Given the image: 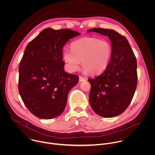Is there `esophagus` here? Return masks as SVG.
<instances>
[{
  "mask_svg": "<svg viewBox=\"0 0 155 155\" xmlns=\"http://www.w3.org/2000/svg\"><path fill=\"white\" fill-rule=\"evenodd\" d=\"M85 80H86V79H85L84 77H81V76H80V77H79V81H80V82L84 81Z\"/></svg>",
  "mask_w": 155,
  "mask_h": 155,
  "instance_id": "1",
  "label": "esophagus"
}]
</instances>
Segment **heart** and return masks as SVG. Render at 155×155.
Wrapping results in <instances>:
<instances>
[{"mask_svg": "<svg viewBox=\"0 0 155 155\" xmlns=\"http://www.w3.org/2000/svg\"><path fill=\"white\" fill-rule=\"evenodd\" d=\"M112 55V47L108 41L94 37H83L74 41L71 50H64L62 59L69 72L77 71L81 61L85 71L97 74L108 67Z\"/></svg>", "mask_w": 155, "mask_h": 155, "instance_id": "b5f03b06", "label": "heart"}]
</instances>
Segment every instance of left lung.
Instances as JSON below:
<instances>
[{
    "label": "left lung",
    "instance_id": "8db88e82",
    "mask_svg": "<svg viewBox=\"0 0 155 155\" xmlns=\"http://www.w3.org/2000/svg\"><path fill=\"white\" fill-rule=\"evenodd\" d=\"M87 32L108 36L111 41L112 55L108 67L88 81L94 112L102 117H115L124 111L133 98L137 83V60L126 38L115 31L94 28Z\"/></svg>",
    "mask_w": 155,
    "mask_h": 155
}]
</instances>
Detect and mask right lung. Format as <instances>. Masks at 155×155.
<instances>
[{"mask_svg":"<svg viewBox=\"0 0 155 155\" xmlns=\"http://www.w3.org/2000/svg\"><path fill=\"white\" fill-rule=\"evenodd\" d=\"M80 35L69 29H43L27 45L19 65L18 90L29 111L41 119L61 115L69 91L79 80L65 72L62 48L71 38Z\"/></svg>","mask_w":155,"mask_h":155,"instance_id":"add662e5","label":"right lung"}]
</instances>
